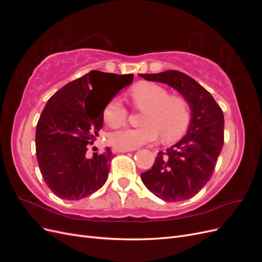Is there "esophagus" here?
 I'll return each mask as SVG.
<instances>
[{"label":"esophagus","instance_id":"esophagus-1","mask_svg":"<svg viewBox=\"0 0 262 262\" xmlns=\"http://www.w3.org/2000/svg\"><path fill=\"white\" fill-rule=\"evenodd\" d=\"M133 149H121V148H115L114 152L115 153H126V152H131Z\"/></svg>","mask_w":262,"mask_h":262}]
</instances>
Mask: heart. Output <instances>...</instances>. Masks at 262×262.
<instances>
[{"label":"heart","mask_w":262,"mask_h":262,"mask_svg":"<svg viewBox=\"0 0 262 262\" xmlns=\"http://www.w3.org/2000/svg\"><path fill=\"white\" fill-rule=\"evenodd\" d=\"M133 104L140 110H145L140 128H129L114 132L109 136V143L116 148L134 149L154 142L161 137L166 142L179 139L190 122V106L187 99L169 95L165 87L143 82L131 92ZM104 120L112 126L119 128L128 120V110L121 100H110L104 109Z\"/></svg>","instance_id":"obj_1"}]
</instances>
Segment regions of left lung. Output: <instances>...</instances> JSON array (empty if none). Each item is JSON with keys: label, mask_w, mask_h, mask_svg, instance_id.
Returning <instances> with one entry per match:
<instances>
[{"label": "left lung", "mask_w": 262, "mask_h": 262, "mask_svg": "<svg viewBox=\"0 0 262 262\" xmlns=\"http://www.w3.org/2000/svg\"><path fill=\"white\" fill-rule=\"evenodd\" d=\"M140 76L169 85L189 102L191 119L186 136L158 152L152 168L141 173L145 187L160 199L188 200L205 186L215 168L224 143L223 112L207 90L179 71Z\"/></svg>", "instance_id": "left-lung-1"}]
</instances>
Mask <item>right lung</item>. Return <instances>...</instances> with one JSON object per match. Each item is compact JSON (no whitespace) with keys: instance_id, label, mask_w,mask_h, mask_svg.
<instances>
[{"instance_id":"obj_1","label":"right lung","mask_w":262,"mask_h":262,"mask_svg":"<svg viewBox=\"0 0 262 262\" xmlns=\"http://www.w3.org/2000/svg\"><path fill=\"white\" fill-rule=\"evenodd\" d=\"M102 79L115 84V94L104 98L94 90ZM133 81V74L118 75L100 71L68 83L43 108L36 130V155L42 178L61 199L81 200L107 181L113 153L87 154L98 137L104 109L118 92Z\"/></svg>"}]
</instances>
